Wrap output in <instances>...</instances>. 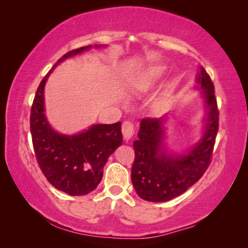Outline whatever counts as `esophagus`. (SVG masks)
Here are the masks:
<instances>
[{"instance_id":"1","label":"esophagus","mask_w":248,"mask_h":248,"mask_svg":"<svg viewBox=\"0 0 248 248\" xmlns=\"http://www.w3.org/2000/svg\"><path fill=\"white\" fill-rule=\"evenodd\" d=\"M121 131H123L124 139L127 141L133 138L134 127H133V124L130 123V121H124V123L123 124V127H121Z\"/></svg>"}]
</instances>
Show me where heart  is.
<instances>
[{"label":"heart","mask_w":248,"mask_h":248,"mask_svg":"<svg viewBox=\"0 0 248 248\" xmlns=\"http://www.w3.org/2000/svg\"><path fill=\"white\" fill-rule=\"evenodd\" d=\"M166 71V68L163 67V66H157L152 68V69L148 72V75L146 77V81L147 83H152L156 81L157 78H160L163 75H164Z\"/></svg>","instance_id":"b5f03b06"}]
</instances>
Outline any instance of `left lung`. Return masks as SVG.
<instances>
[{
    "instance_id": "left-lung-1",
    "label": "left lung",
    "mask_w": 248,
    "mask_h": 248,
    "mask_svg": "<svg viewBox=\"0 0 248 248\" xmlns=\"http://www.w3.org/2000/svg\"><path fill=\"white\" fill-rule=\"evenodd\" d=\"M195 91L204 105L200 138L186 151H173L166 143L167 116L140 121L139 140L133 143L135 160L131 179L139 196L151 202H168L202 177L210 164L218 129V110L211 78L200 66Z\"/></svg>"
}]
</instances>
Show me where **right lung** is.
<instances>
[{"label": "right lung", "mask_w": 248, "mask_h": 248, "mask_svg": "<svg viewBox=\"0 0 248 248\" xmlns=\"http://www.w3.org/2000/svg\"><path fill=\"white\" fill-rule=\"evenodd\" d=\"M105 46H86L68 52L41 81L31 105V134L38 164L52 186L71 196L86 195L98 186L105 163L123 144L121 123L93 124L76 134L59 132L52 127L46 114V83L61 62L93 48Z\"/></svg>", "instance_id": "obj_1"}]
</instances>
